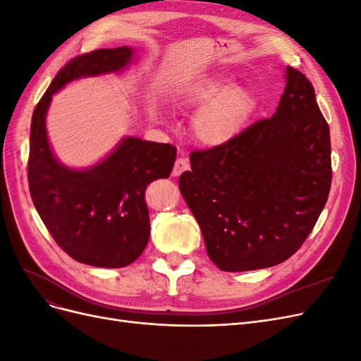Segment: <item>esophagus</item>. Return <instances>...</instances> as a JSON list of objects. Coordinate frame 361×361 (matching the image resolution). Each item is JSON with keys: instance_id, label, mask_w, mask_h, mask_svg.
<instances>
[{"instance_id": "34e87169", "label": "esophagus", "mask_w": 361, "mask_h": 361, "mask_svg": "<svg viewBox=\"0 0 361 361\" xmlns=\"http://www.w3.org/2000/svg\"><path fill=\"white\" fill-rule=\"evenodd\" d=\"M188 169H190V161L187 158H178L176 162H174V166H173L171 174H173V176H179L180 173H183L185 170H188Z\"/></svg>"}]
</instances>
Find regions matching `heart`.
I'll return each mask as SVG.
<instances>
[{
	"label": "heart",
	"instance_id": "b5f03b06",
	"mask_svg": "<svg viewBox=\"0 0 361 361\" xmlns=\"http://www.w3.org/2000/svg\"><path fill=\"white\" fill-rule=\"evenodd\" d=\"M174 101L182 108L197 111L192 120V133L207 147L232 143L243 134L257 110L253 92L238 87L235 81L220 75L185 82ZM152 116L161 118L159 108H152Z\"/></svg>",
	"mask_w": 361,
	"mask_h": 361
}]
</instances>
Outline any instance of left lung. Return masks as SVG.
<instances>
[{"mask_svg": "<svg viewBox=\"0 0 361 361\" xmlns=\"http://www.w3.org/2000/svg\"><path fill=\"white\" fill-rule=\"evenodd\" d=\"M271 118L223 147L192 152L179 190L221 271L269 268L309 236L329 199L330 129L305 76L285 69Z\"/></svg>", "mask_w": 361, "mask_h": 361, "instance_id": "1", "label": "left lung"}]
</instances>
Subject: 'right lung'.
Listing matches in <instances>:
<instances>
[{"label":"right lung","instance_id":"add662e5","mask_svg":"<svg viewBox=\"0 0 361 361\" xmlns=\"http://www.w3.org/2000/svg\"><path fill=\"white\" fill-rule=\"evenodd\" d=\"M135 49H97L69 61L35 108L30 133L28 185L32 203L49 233L81 264L122 268L143 253L150 235L146 187L169 178L176 147L125 135L90 167L75 169L54 154L47 114L52 96L69 82L120 73Z\"/></svg>","mask_w":361,"mask_h":361}]
</instances>
